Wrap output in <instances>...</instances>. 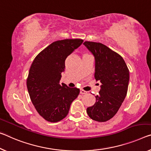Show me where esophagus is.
Returning a JSON list of instances; mask_svg holds the SVG:
<instances>
[{
    "label": "esophagus",
    "instance_id": "obj_1",
    "mask_svg": "<svg viewBox=\"0 0 151 151\" xmlns=\"http://www.w3.org/2000/svg\"><path fill=\"white\" fill-rule=\"evenodd\" d=\"M88 92L86 91H85V90H83L82 89H80V94H87Z\"/></svg>",
    "mask_w": 151,
    "mask_h": 151
}]
</instances>
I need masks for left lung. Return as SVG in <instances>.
Segmentation results:
<instances>
[{
  "label": "left lung",
  "mask_w": 151,
  "mask_h": 151,
  "mask_svg": "<svg viewBox=\"0 0 151 151\" xmlns=\"http://www.w3.org/2000/svg\"><path fill=\"white\" fill-rule=\"evenodd\" d=\"M85 45L95 60L94 78L101 83L96 103L87 108L89 117L94 121L105 122L119 110L127 92L129 73L123 58L100 42L86 41Z\"/></svg>",
  "instance_id": "left-lung-1"
}]
</instances>
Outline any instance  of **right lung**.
<instances>
[{
	"label": "right lung",
	"mask_w": 151,
	"mask_h": 151,
	"mask_svg": "<svg viewBox=\"0 0 151 151\" xmlns=\"http://www.w3.org/2000/svg\"><path fill=\"white\" fill-rule=\"evenodd\" d=\"M83 42L82 39L55 41L37 55L30 67L27 90L36 111L46 121L57 122L65 117L80 93L79 88L59 82L66 58Z\"/></svg>",
	"instance_id": "obj_1"
}]
</instances>
